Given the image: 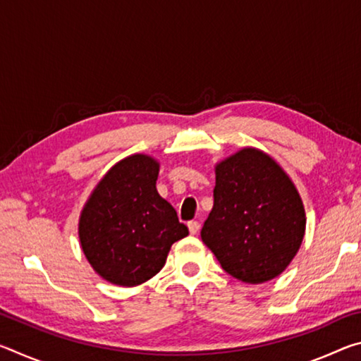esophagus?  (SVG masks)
Returning <instances> with one entry per match:
<instances>
[{
    "label": "esophagus",
    "instance_id": "34e87169",
    "mask_svg": "<svg viewBox=\"0 0 361 361\" xmlns=\"http://www.w3.org/2000/svg\"><path fill=\"white\" fill-rule=\"evenodd\" d=\"M199 228H200V224H199L197 221H189V223H188V229H189V232H191L192 235L197 234Z\"/></svg>",
    "mask_w": 361,
    "mask_h": 361
}]
</instances>
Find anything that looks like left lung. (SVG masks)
Returning <instances> with one entry per match:
<instances>
[{"label": "left lung", "instance_id": "obj_1", "mask_svg": "<svg viewBox=\"0 0 361 361\" xmlns=\"http://www.w3.org/2000/svg\"><path fill=\"white\" fill-rule=\"evenodd\" d=\"M213 199L200 237L224 271L253 285L279 277L305 234L302 199L288 173L245 146L215 164Z\"/></svg>", "mask_w": 361, "mask_h": 361}]
</instances>
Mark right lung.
<instances>
[{
  "mask_svg": "<svg viewBox=\"0 0 361 361\" xmlns=\"http://www.w3.org/2000/svg\"><path fill=\"white\" fill-rule=\"evenodd\" d=\"M161 164L148 154L116 162L79 215L78 234L89 264L106 282L137 286L166 264L170 247L189 234L156 189Z\"/></svg>",
  "mask_w": 361,
  "mask_h": 361,
  "instance_id": "add662e5",
  "label": "right lung"
}]
</instances>
